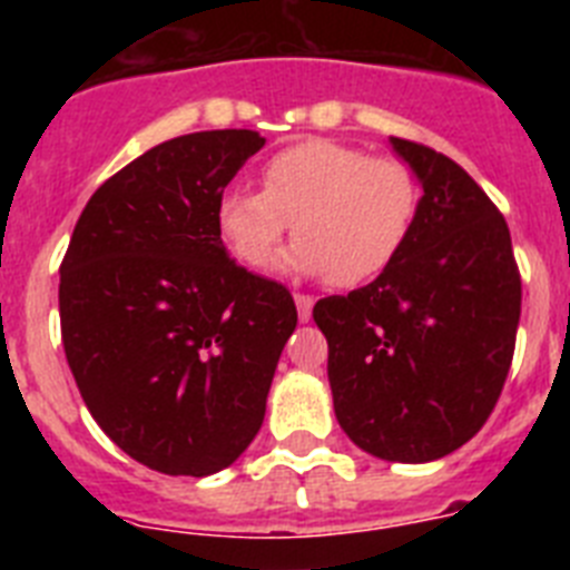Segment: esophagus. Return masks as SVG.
<instances>
[{
    "mask_svg": "<svg viewBox=\"0 0 570 570\" xmlns=\"http://www.w3.org/2000/svg\"><path fill=\"white\" fill-rule=\"evenodd\" d=\"M296 302V314H299V322H308L311 320V311H314V299L308 294H294Z\"/></svg>",
    "mask_w": 570,
    "mask_h": 570,
    "instance_id": "esophagus-1",
    "label": "esophagus"
}]
</instances>
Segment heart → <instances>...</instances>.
I'll list each match as a JSON object with an SVG mask.
<instances>
[{"label": "heart", "mask_w": 570, "mask_h": 570, "mask_svg": "<svg viewBox=\"0 0 570 570\" xmlns=\"http://www.w3.org/2000/svg\"><path fill=\"white\" fill-rule=\"evenodd\" d=\"M416 216L420 183L411 165L334 139H305L271 156L262 190L219 196L216 230L236 262L265 268L294 225L299 242L282 256V268L356 288L400 259Z\"/></svg>", "instance_id": "heart-1"}]
</instances>
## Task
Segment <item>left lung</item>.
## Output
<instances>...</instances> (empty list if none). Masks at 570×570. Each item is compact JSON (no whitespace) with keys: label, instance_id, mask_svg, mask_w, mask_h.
<instances>
[{"label":"left lung","instance_id":"left-lung-1","mask_svg":"<svg viewBox=\"0 0 570 570\" xmlns=\"http://www.w3.org/2000/svg\"><path fill=\"white\" fill-rule=\"evenodd\" d=\"M391 145L422 185L411 242L371 285L316 302L314 322L351 442L387 462H431L465 445L500 400L522 282L485 190L428 145Z\"/></svg>","mask_w":570,"mask_h":570}]
</instances>
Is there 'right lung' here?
Masks as SVG:
<instances>
[{
    "instance_id": "add662e5",
    "label": "right lung",
    "mask_w": 570,
    "mask_h": 570,
    "mask_svg": "<svg viewBox=\"0 0 570 570\" xmlns=\"http://www.w3.org/2000/svg\"><path fill=\"white\" fill-rule=\"evenodd\" d=\"M262 145L256 130H199L150 148L90 196L59 268L90 416L170 476L223 471L250 445L296 328L288 288L236 265L216 230L225 185Z\"/></svg>"
}]
</instances>
